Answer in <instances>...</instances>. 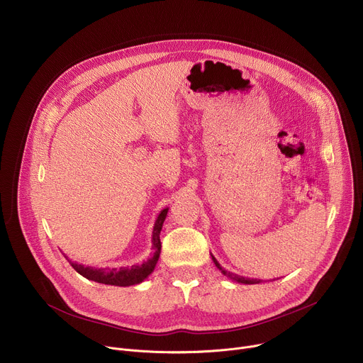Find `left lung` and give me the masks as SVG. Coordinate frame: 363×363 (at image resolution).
Wrapping results in <instances>:
<instances>
[{"instance_id": "obj_1", "label": "left lung", "mask_w": 363, "mask_h": 363, "mask_svg": "<svg viewBox=\"0 0 363 363\" xmlns=\"http://www.w3.org/2000/svg\"><path fill=\"white\" fill-rule=\"evenodd\" d=\"M211 257H213V262H214V264L217 266V269H218L224 276H227L228 279H231V280H234V281H237V283H241V284H257V283L263 281V280H260V279H248V277H242V276H238V274H235V273L227 272L224 267H221V264L217 262V258H216L213 254H211Z\"/></svg>"}]
</instances>
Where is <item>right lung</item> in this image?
Listing matches in <instances>:
<instances>
[{
	"mask_svg": "<svg viewBox=\"0 0 363 363\" xmlns=\"http://www.w3.org/2000/svg\"><path fill=\"white\" fill-rule=\"evenodd\" d=\"M168 210L169 208H164L157 221H155L153 230H152V247H153V254L147 258L146 262H143L142 264H133V266H128V267H121V269H96V267H90V266H84V264H79L74 263L72 260H69V257L65 255L69 263L72 264V267L83 277H86L87 280L91 281H97L101 284H109V286H119V287H128V286H133V284H139L142 283L145 279H147L149 274H152V272L157 267L158 258L161 254V240H160V234L164 225V221L168 216Z\"/></svg>",
	"mask_w": 363,
	"mask_h": 363,
	"instance_id": "right-lung-1",
	"label": "right lung"
}]
</instances>
